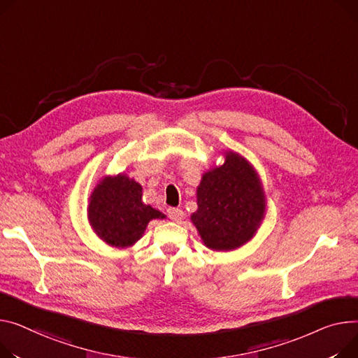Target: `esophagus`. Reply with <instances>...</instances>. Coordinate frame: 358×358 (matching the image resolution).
I'll list each match as a JSON object with an SVG mask.
<instances>
[{
  "mask_svg": "<svg viewBox=\"0 0 358 358\" xmlns=\"http://www.w3.org/2000/svg\"><path fill=\"white\" fill-rule=\"evenodd\" d=\"M169 217L173 220V222H181L184 219V211L181 208H176V207H171L169 208Z\"/></svg>",
  "mask_w": 358,
  "mask_h": 358,
  "instance_id": "esophagus-1",
  "label": "esophagus"
}]
</instances>
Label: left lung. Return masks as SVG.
<instances>
[{
    "label": "left lung",
    "mask_w": 358,
    "mask_h": 358,
    "mask_svg": "<svg viewBox=\"0 0 358 358\" xmlns=\"http://www.w3.org/2000/svg\"><path fill=\"white\" fill-rule=\"evenodd\" d=\"M192 214L206 248L229 252L248 243L266 214L264 185L253 165L241 154L224 151V162L206 171L197 187Z\"/></svg>",
    "instance_id": "8db88e82"
}]
</instances>
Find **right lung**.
I'll return each mask as SVG.
<instances>
[{"label":"right lung","instance_id":"add662e5","mask_svg":"<svg viewBox=\"0 0 358 358\" xmlns=\"http://www.w3.org/2000/svg\"><path fill=\"white\" fill-rule=\"evenodd\" d=\"M165 217L159 210L144 204L142 185L124 173L101 178L89 197V224L112 248L134 246L151 220Z\"/></svg>","mask_w":358,"mask_h":358}]
</instances>
